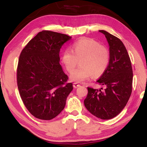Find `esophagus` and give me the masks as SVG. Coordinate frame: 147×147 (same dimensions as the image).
<instances>
[{
    "mask_svg": "<svg viewBox=\"0 0 147 147\" xmlns=\"http://www.w3.org/2000/svg\"><path fill=\"white\" fill-rule=\"evenodd\" d=\"M80 86V85L78 83L75 82V83H73V87H74V88H78V87H79Z\"/></svg>",
    "mask_w": 147,
    "mask_h": 147,
    "instance_id": "1",
    "label": "esophagus"
}]
</instances>
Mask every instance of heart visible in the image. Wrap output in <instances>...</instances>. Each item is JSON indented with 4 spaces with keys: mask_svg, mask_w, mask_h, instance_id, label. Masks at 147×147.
I'll use <instances>...</instances> for the list:
<instances>
[{
    "mask_svg": "<svg viewBox=\"0 0 147 147\" xmlns=\"http://www.w3.org/2000/svg\"><path fill=\"white\" fill-rule=\"evenodd\" d=\"M80 66L71 75V79L76 82H83L92 76H99L107 68L110 55L108 49L96 40L84 38L73 43L71 50L63 51L61 60L68 73L76 67L78 60Z\"/></svg>",
    "mask_w": 147,
    "mask_h": 147,
    "instance_id": "1",
    "label": "heart"
}]
</instances>
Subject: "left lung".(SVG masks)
Listing matches in <instances>:
<instances>
[{
  "instance_id": "1",
  "label": "left lung",
  "mask_w": 147,
  "mask_h": 147,
  "mask_svg": "<svg viewBox=\"0 0 147 147\" xmlns=\"http://www.w3.org/2000/svg\"><path fill=\"white\" fill-rule=\"evenodd\" d=\"M105 36L109 45L110 60L105 73L97 80L106 86L104 90L87 87L84 105L93 115L102 120L113 119L125 106L132 92L133 69L127 51L118 37L105 30H99Z\"/></svg>"
}]
</instances>
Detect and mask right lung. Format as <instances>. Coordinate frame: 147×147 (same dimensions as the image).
Returning <instances> with one entry per match:
<instances>
[{
    "label": "right lung",
    "instance_id": "add662e5",
    "mask_svg": "<svg viewBox=\"0 0 147 147\" xmlns=\"http://www.w3.org/2000/svg\"><path fill=\"white\" fill-rule=\"evenodd\" d=\"M71 39L66 34L42 30L20 53L17 68L20 95L28 111L37 119L56 117L73 90L59 63L60 48Z\"/></svg>",
    "mask_w": 147,
    "mask_h": 147
}]
</instances>
